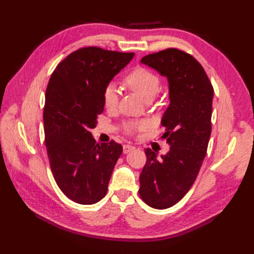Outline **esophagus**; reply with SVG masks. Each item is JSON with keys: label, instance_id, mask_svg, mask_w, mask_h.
Returning a JSON list of instances; mask_svg holds the SVG:
<instances>
[{"label": "esophagus", "instance_id": "obj_1", "mask_svg": "<svg viewBox=\"0 0 254 254\" xmlns=\"http://www.w3.org/2000/svg\"><path fill=\"white\" fill-rule=\"evenodd\" d=\"M134 149H135V147L132 146V145H128V144L123 145V153L124 154L130 153V152H132V150H134Z\"/></svg>", "mask_w": 254, "mask_h": 254}]
</instances>
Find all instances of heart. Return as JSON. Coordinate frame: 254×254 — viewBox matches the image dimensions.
Segmentation results:
<instances>
[{
	"mask_svg": "<svg viewBox=\"0 0 254 254\" xmlns=\"http://www.w3.org/2000/svg\"><path fill=\"white\" fill-rule=\"evenodd\" d=\"M123 84L135 93L143 101L152 100L158 94L160 88V78L152 69L137 66L133 68L126 77ZM118 90L113 84H108L102 91V102L107 110L116 109L118 106ZM150 127V122L146 119H135L123 122L122 130L127 135H135L137 132L146 131Z\"/></svg>",
	"mask_w": 254,
	"mask_h": 254,
	"instance_id": "1",
	"label": "heart"
}]
</instances>
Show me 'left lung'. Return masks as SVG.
<instances>
[{"label": "left lung", "mask_w": 254, "mask_h": 254, "mask_svg": "<svg viewBox=\"0 0 254 254\" xmlns=\"http://www.w3.org/2000/svg\"><path fill=\"white\" fill-rule=\"evenodd\" d=\"M141 62L168 78L170 105L161 119L169 153L145 149L146 164L139 176V196L148 206L165 209L186 195L195 181L212 132L214 88L203 66L189 53L169 48Z\"/></svg>", "instance_id": "obj_1"}]
</instances>
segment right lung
Returning a JSON list of instances; mask_svg holds the SVG:
<instances>
[{
  "label": "right lung",
  "mask_w": 254,
  "mask_h": 254,
  "mask_svg": "<svg viewBox=\"0 0 254 254\" xmlns=\"http://www.w3.org/2000/svg\"><path fill=\"white\" fill-rule=\"evenodd\" d=\"M133 57L80 48L58 64L48 84L44 126L50 168L60 190L78 204H94L106 195L122 154L115 141L97 143L90 128L104 111V88Z\"/></svg>",
  "instance_id": "add662e5"
}]
</instances>
